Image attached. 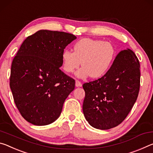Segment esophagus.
<instances>
[{
	"instance_id": "esophagus-1",
	"label": "esophagus",
	"mask_w": 153,
	"mask_h": 153,
	"mask_svg": "<svg viewBox=\"0 0 153 153\" xmlns=\"http://www.w3.org/2000/svg\"><path fill=\"white\" fill-rule=\"evenodd\" d=\"M75 86H76V87H81L82 86V84H81V82H80V81H75Z\"/></svg>"
}]
</instances>
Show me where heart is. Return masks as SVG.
<instances>
[{
	"label": "heart",
	"instance_id": "obj_1",
	"mask_svg": "<svg viewBox=\"0 0 153 153\" xmlns=\"http://www.w3.org/2000/svg\"><path fill=\"white\" fill-rule=\"evenodd\" d=\"M74 51L65 49L62 53V68L67 73L76 71V76L83 79L101 78L112 66L116 56V49L111 43L99 40L82 39L75 42Z\"/></svg>",
	"mask_w": 153,
	"mask_h": 153
}]
</instances>
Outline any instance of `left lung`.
Instances as JSON below:
<instances>
[{
	"mask_svg": "<svg viewBox=\"0 0 153 153\" xmlns=\"http://www.w3.org/2000/svg\"><path fill=\"white\" fill-rule=\"evenodd\" d=\"M140 82L136 54L129 49L121 51L104 76L82 85L85 91L82 111L90 126L106 130L123 121L136 101Z\"/></svg>",
	"mask_w": 153,
	"mask_h": 153,
	"instance_id": "left-lung-1",
	"label": "left lung"
}]
</instances>
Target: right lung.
I'll use <instances>...</instances> for the list:
<instances>
[{
  "label": "right lung",
  "instance_id": "add662e5",
  "mask_svg": "<svg viewBox=\"0 0 153 153\" xmlns=\"http://www.w3.org/2000/svg\"><path fill=\"white\" fill-rule=\"evenodd\" d=\"M76 39L64 32L41 30L27 37L12 62L10 88L22 116L35 126L59 118L75 81L65 74L62 53Z\"/></svg>",
  "mask_w": 153,
  "mask_h": 153
}]
</instances>
